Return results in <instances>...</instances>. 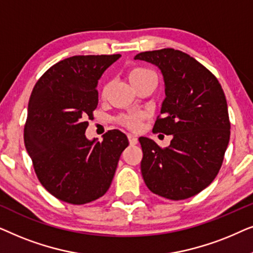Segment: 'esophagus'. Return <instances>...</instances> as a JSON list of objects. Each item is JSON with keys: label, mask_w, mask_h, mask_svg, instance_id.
I'll list each match as a JSON object with an SVG mask.
<instances>
[{"label": "esophagus", "mask_w": 253, "mask_h": 253, "mask_svg": "<svg viewBox=\"0 0 253 253\" xmlns=\"http://www.w3.org/2000/svg\"><path fill=\"white\" fill-rule=\"evenodd\" d=\"M127 139L131 145H136L138 143V138L132 133H127Z\"/></svg>", "instance_id": "34e87169"}]
</instances>
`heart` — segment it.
<instances>
[{"instance_id":"1","label":"heart","mask_w":253,"mask_h":253,"mask_svg":"<svg viewBox=\"0 0 253 253\" xmlns=\"http://www.w3.org/2000/svg\"><path fill=\"white\" fill-rule=\"evenodd\" d=\"M127 78L131 83V85H136L139 84L141 82L145 81H155L157 82V76L153 71L148 70L146 68H141V67H136L130 69L129 72H127ZM144 114L143 113H131L127 114V115H121L117 121L119 123L122 124V126L129 127V129L136 130L139 127V124L143 120Z\"/></svg>"}]
</instances>
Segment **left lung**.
I'll list each match as a JSON object with an SVG mask.
<instances>
[{
  "label": "left lung",
  "mask_w": 253,
  "mask_h": 253,
  "mask_svg": "<svg viewBox=\"0 0 253 253\" xmlns=\"http://www.w3.org/2000/svg\"><path fill=\"white\" fill-rule=\"evenodd\" d=\"M134 60L150 62L161 70L166 98L153 131L172 134L166 148L150 138H139L144 182L167 199L190 198L215 178L229 143L223 89L209 69L181 50L143 51Z\"/></svg>",
  "instance_id": "8db88e82"
}]
</instances>
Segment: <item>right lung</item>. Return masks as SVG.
<instances>
[{
    "mask_svg": "<svg viewBox=\"0 0 253 253\" xmlns=\"http://www.w3.org/2000/svg\"><path fill=\"white\" fill-rule=\"evenodd\" d=\"M121 57L78 55L50 67L33 87L24 127V143L44 189L62 202L82 205L109 189L129 141L120 130L88 140L87 119L98 106L96 85Z\"/></svg>",
    "mask_w": 253,
    "mask_h": 253,
    "instance_id": "obj_1",
    "label": "right lung"
}]
</instances>
